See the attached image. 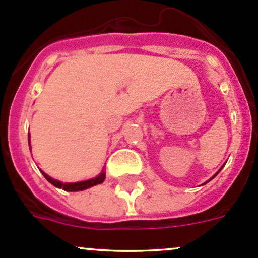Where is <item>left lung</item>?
I'll return each mask as SVG.
<instances>
[{
    "instance_id": "8db88e82",
    "label": "left lung",
    "mask_w": 258,
    "mask_h": 258,
    "mask_svg": "<svg viewBox=\"0 0 258 258\" xmlns=\"http://www.w3.org/2000/svg\"><path fill=\"white\" fill-rule=\"evenodd\" d=\"M216 175H217V173H216ZM216 175H215V176H216ZM215 176H213V177H215ZM213 177H212V178H213ZM212 178H211V179H212Z\"/></svg>"
}]
</instances>
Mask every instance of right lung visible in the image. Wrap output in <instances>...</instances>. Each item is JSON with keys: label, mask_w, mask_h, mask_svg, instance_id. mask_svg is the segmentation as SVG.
Listing matches in <instances>:
<instances>
[{"label": "right lung", "mask_w": 258, "mask_h": 258, "mask_svg": "<svg viewBox=\"0 0 258 258\" xmlns=\"http://www.w3.org/2000/svg\"><path fill=\"white\" fill-rule=\"evenodd\" d=\"M28 141H30V140H28ZM41 172H42V175L45 176V178L47 179L49 183H52L53 186H56V187H58V188H62V189H64V191H69V192L83 191V189L90 188V187H92V186H96V184L102 183L106 178V172L105 171H102V172H101L97 177H95L92 179H87V181H82V182H75V183H62V182L56 181V179L49 177V176L46 175L43 171H41Z\"/></svg>", "instance_id": "obj_1"}]
</instances>
